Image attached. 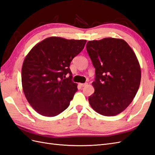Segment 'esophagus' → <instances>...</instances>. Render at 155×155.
Here are the masks:
<instances>
[{"label":"esophagus","instance_id":"obj_1","mask_svg":"<svg viewBox=\"0 0 155 155\" xmlns=\"http://www.w3.org/2000/svg\"><path fill=\"white\" fill-rule=\"evenodd\" d=\"M79 85H80L81 86H82V87H84V86H85L86 85H87V83H79Z\"/></svg>","mask_w":155,"mask_h":155}]
</instances>
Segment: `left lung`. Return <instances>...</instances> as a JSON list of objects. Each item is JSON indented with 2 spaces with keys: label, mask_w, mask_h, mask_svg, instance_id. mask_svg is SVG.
I'll list each match as a JSON object with an SVG mask.
<instances>
[{
  "label": "left lung",
  "mask_w": 155,
  "mask_h": 155,
  "mask_svg": "<svg viewBox=\"0 0 155 155\" xmlns=\"http://www.w3.org/2000/svg\"><path fill=\"white\" fill-rule=\"evenodd\" d=\"M86 50L96 73L90 105L103 116H116L131 103L139 88L141 71L135 53L124 39L113 38L89 41Z\"/></svg>",
  "instance_id": "obj_1"
}]
</instances>
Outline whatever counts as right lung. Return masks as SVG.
Segmentation results:
<instances>
[{
    "mask_svg": "<svg viewBox=\"0 0 155 155\" xmlns=\"http://www.w3.org/2000/svg\"><path fill=\"white\" fill-rule=\"evenodd\" d=\"M86 43L84 39L50 37L28 53L21 68V84L28 102L38 114L53 117L69 107L78 90L69 66Z\"/></svg>",
    "mask_w": 155,
    "mask_h": 155,
    "instance_id": "right-lung-1",
    "label": "right lung"
}]
</instances>
